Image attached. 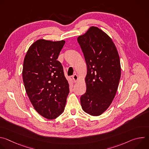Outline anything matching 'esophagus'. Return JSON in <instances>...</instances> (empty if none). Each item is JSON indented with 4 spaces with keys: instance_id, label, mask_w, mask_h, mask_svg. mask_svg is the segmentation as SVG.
<instances>
[{
    "instance_id": "34e87169",
    "label": "esophagus",
    "mask_w": 149,
    "mask_h": 149,
    "mask_svg": "<svg viewBox=\"0 0 149 149\" xmlns=\"http://www.w3.org/2000/svg\"><path fill=\"white\" fill-rule=\"evenodd\" d=\"M72 78H73V79H74V82H76L78 81V75H77V74H74V75H72Z\"/></svg>"
}]
</instances>
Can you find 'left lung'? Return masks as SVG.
Listing matches in <instances>:
<instances>
[{
	"label": "left lung",
	"instance_id": "8db88e82",
	"mask_svg": "<svg viewBox=\"0 0 149 149\" xmlns=\"http://www.w3.org/2000/svg\"><path fill=\"white\" fill-rule=\"evenodd\" d=\"M77 40L87 65V90L80 98L83 110L94 116L101 115L112 102L121 77L119 55L111 39L92 26Z\"/></svg>",
	"mask_w": 149,
	"mask_h": 149
}]
</instances>
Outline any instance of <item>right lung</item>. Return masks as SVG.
I'll return each instance as SVG.
<instances>
[{
  "instance_id": "right-lung-1",
  "label": "right lung",
  "mask_w": 149,
  "mask_h": 149,
  "mask_svg": "<svg viewBox=\"0 0 149 149\" xmlns=\"http://www.w3.org/2000/svg\"><path fill=\"white\" fill-rule=\"evenodd\" d=\"M64 40L39 39L29 47L24 59L22 77L26 92L36 111L54 119L65 109L69 84L57 61Z\"/></svg>"
}]
</instances>
